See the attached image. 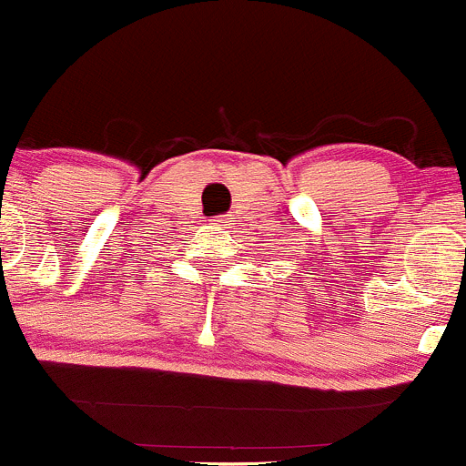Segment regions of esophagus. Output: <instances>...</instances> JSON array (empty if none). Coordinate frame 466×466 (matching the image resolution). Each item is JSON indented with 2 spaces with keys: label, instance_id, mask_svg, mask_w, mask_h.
Here are the masks:
<instances>
[{
  "label": "esophagus",
  "instance_id": "esophagus-1",
  "mask_svg": "<svg viewBox=\"0 0 466 466\" xmlns=\"http://www.w3.org/2000/svg\"><path fill=\"white\" fill-rule=\"evenodd\" d=\"M213 227H215V228H227V219H224V218L213 219Z\"/></svg>",
  "mask_w": 466,
  "mask_h": 466
}]
</instances>
